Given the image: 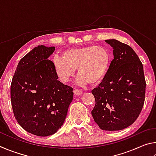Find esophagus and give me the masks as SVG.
<instances>
[{
	"instance_id": "obj_1",
	"label": "esophagus",
	"mask_w": 156,
	"mask_h": 156,
	"mask_svg": "<svg viewBox=\"0 0 156 156\" xmlns=\"http://www.w3.org/2000/svg\"><path fill=\"white\" fill-rule=\"evenodd\" d=\"M73 91H74V94L76 96H80V95L83 94V91H82L81 89H75Z\"/></svg>"
}]
</instances>
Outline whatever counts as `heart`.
I'll use <instances>...</instances> for the list:
<instances>
[{
  "instance_id": "obj_1",
  "label": "heart",
  "mask_w": 156,
  "mask_h": 156,
  "mask_svg": "<svg viewBox=\"0 0 156 156\" xmlns=\"http://www.w3.org/2000/svg\"><path fill=\"white\" fill-rule=\"evenodd\" d=\"M56 75L62 83H68L77 68L81 84L99 83L109 71L111 58L107 49L101 46L72 47L62 53V58L53 60Z\"/></svg>"
}]
</instances>
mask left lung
I'll return each instance as SVG.
<instances>
[{
  "instance_id": "1",
  "label": "left lung",
  "mask_w": 156,
  "mask_h": 156,
  "mask_svg": "<svg viewBox=\"0 0 156 156\" xmlns=\"http://www.w3.org/2000/svg\"><path fill=\"white\" fill-rule=\"evenodd\" d=\"M105 42L113 47V59L106 76L91 91L96 100L91 114L102 130H122L135 122L143 107V66L128 44L115 39Z\"/></svg>"
}]
</instances>
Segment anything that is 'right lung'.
Listing matches in <instances>:
<instances>
[{"label":"right lung","instance_id":"obj_1","mask_svg":"<svg viewBox=\"0 0 156 156\" xmlns=\"http://www.w3.org/2000/svg\"><path fill=\"white\" fill-rule=\"evenodd\" d=\"M55 47L38 45L21 58L11 84L13 112L25 131L38 136L54 134L63 125L73 88L58 80L48 59Z\"/></svg>","mask_w":156,"mask_h":156}]
</instances>
